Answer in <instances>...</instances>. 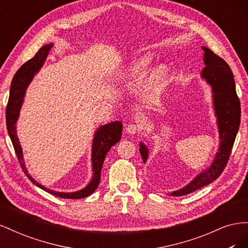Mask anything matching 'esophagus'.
<instances>
[{
  "instance_id": "esophagus-1",
  "label": "esophagus",
  "mask_w": 248,
  "mask_h": 248,
  "mask_svg": "<svg viewBox=\"0 0 248 248\" xmlns=\"http://www.w3.org/2000/svg\"><path fill=\"white\" fill-rule=\"evenodd\" d=\"M140 130V126L136 123H131L126 127V132L129 134H136Z\"/></svg>"
}]
</instances>
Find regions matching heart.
I'll list each match as a JSON object with an SVG mask.
<instances>
[{"label":"heart","mask_w":248,"mask_h":248,"mask_svg":"<svg viewBox=\"0 0 248 248\" xmlns=\"http://www.w3.org/2000/svg\"><path fill=\"white\" fill-rule=\"evenodd\" d=\"M152 62V57L144 54L125 65L124 68L118 73L117 80L118 81H125L128 79H139L142 78L147 73L150 65ZM169 69L168 66L164 64H158L150 70L147 81L145 85V92L147 94H154L157 93L163 86L164 81L168 78Z\"/></svg>","instance_id":"1"}]
</instances>
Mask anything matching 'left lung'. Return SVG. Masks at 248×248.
I'll use <instances>...</instances> for the list:
<instances>
[{"label":"left lung","mask_w":248,"mask_h":248,"mask_svg":"<svg viewBox=\"0 0 248 248\" xmlns=\"http://www.w3.org/2000/svg\"><path fill=\"white\" fill-rule=\"evenodd\" d=\"M204 50L205 67L202 70V78L211 86L213 93V108L217 119L219 131V149L210 168L194 178L183 188L172 191L170 196L181 197L198 190L218 178L226 168L232 145L237 136L241 117L240 100L236 93V86L230 66L223 59L215 55L208 47L202 46ZM140 152L142 161L146 163L149 150L146 145L140 142Z\"/></svg>","instance_id":"left-lung-1"}]
</instances>
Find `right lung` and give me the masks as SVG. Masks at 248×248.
<instances>
[{"mask_svg":"<svg viewBox=\"0 0 248 248\" xmlns=\"http://www.w3.org/2000/svg\"><path fill=\"white\" fill-rule=\"evenodd\" d=\"M51 47V43L42 46L35 55V57L31 60H29L28 62L22 65L16 73V76H14L10 87L9 100L6 108L7 130H8V134L11 139L14 150H16L17 159L20 163L22 170H24L26 176L31 180L36 186H38L39 188L47 191L48 193L52 194V196H56L59 198L74 200L82 199L90 196V194H92L96 190L97 187H98L100 182V172L102 170L104 158H106V156L110 150V148L112 146H115L117 142L121 140L123 125L120 121H115L109 124L100 126L95 132L92 145L93 177L85 188L76 192H59L50 190L46 188V187H44L43 185L39 184L37 181H35L32 176L28 172L27 168L25 167V160L24 157H22L21 146L16 134V121L18 120L22 102H24V97L27 91V88L30 85V82L32 81L35 74L38 72L42 67Z\"/></svg>","mask_w":248,"mask_h":248,"instance_id":"right-lung-1","label":"right lung"}]
</instances>
